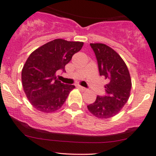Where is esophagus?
<instances>
[{
	"label": "esophagus",
	"instance_id": "34e87169",
	"mask_svg": "<svg viewBox=\"0 0 156 156\" xmlns=\"http://www.w3.org/2000/svg\"><path fill=\"white\" fill-rule=\"evenodd\" d=\"M78 87L79 88V89L81 90V91H86V90H87V88L83 87H81V86H78Z\"/></svg>",
	"mask_w": 156,
	"mask_h": 156
}]
</instances>
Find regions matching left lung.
Instances as JSON below:
<instances>
[{
	"mask_svg": "<svg viewBox=\"0 0 156 156\" xmlns=\"http://www.w3.org/2000/svg\"><path fill=\"white\" fill-rule=\"evenodd\" d=\"M90 46L97 60L100 75L108 83L105 85L106 94L98 96L87 108L95 117L108 119L117 114L127 102L132 80L125 62L114 49L102 43H90Z\"/></svg>",
	"mask_w": 156,
	"mask_h": 156,
	"instance_id": "1",
	"label": "left lung"
}]
</instances>
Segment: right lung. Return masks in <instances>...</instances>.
Here are the masks:
<instances>
[{
    "label": "right lung",
    "instance_id": "right-lung-1",
    "mask_svg": "<svg viewBox=\"0 0 156 156\" xmlns=\"http://www.w3.org/2000/svg\"><path fill=\"white\" fill-rule=\"evenodd\" d=\"M83 45L82 42L57 39L30 54L23 66L22 81L27 99L36 109L51 113L62 107L75 86L61 83L55 73L65 71V66Z\"/></svg>",
    "mask_w": 156,
    "mask_h": 156
}]
</instances>
